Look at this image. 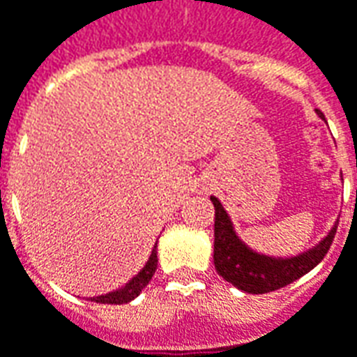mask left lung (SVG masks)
<instances>
[{"label": "left lung", "instance_id": "1", "mask_svg": "<svg viewBox=\"0 0 357 357\" xmlns=\"http://www.w3.org/2000/svg\"><path fill=\"white\" fill-rule=\"evenodd\" d=\"M322 119L321 111H317ZM215 205V270L222 280L232 283L234 287L246 291V293H270L289 285L295 280L303 278L307 271H311L322 258L328 254L332 240L336 236V229L328 232V236L322 240L319 246L309 252L289 258V260H275L268 256H260L248 250L234 234L232 222H230L227 211L222 209L217 197H211Z\"/></svg>", "mask_w": 357, "mask_h": 357}]
</instances>
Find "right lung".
Masks as SVG:
<instances>
[{
    "instance_id": "add662e5",
    "label": "right lung",
    "mask_w": 357,
    "mask_h": 357,
    "mask_svg": "<svg viewBox=\"0 0 357 357\" xmlns=\"http://www.w3.org/2000/svg\"><path fill=\"white\" fill-rule=\"evenodd\" d=\"M156 268H158V256H156V246H154V250H152V254H150V258H148L146 261V266L138 271L137 278H132V280L128 281L123 289L111 291L107 295H99V297H93L91 301H96V303H105V305H125L128 301H132L135 297H138V293L146 287L148 283H150V280H152V275L156 273Z\"/></svg>"
}]
</instances>
